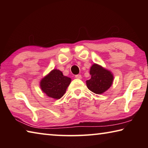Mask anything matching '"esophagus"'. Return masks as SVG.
<instances>
[{
  "mask_svg": "<svg viewBox=\"0 0 148 148\" xmlns=\"http://www.w3.org/2000/svg\"><path fill=\"white\" fill-rule=\"evenodd\" d=\"M75 77H76V78H77V79H81L82 78V75L77 74V75H76V76H75Z\"/></svg>",
  "mask_w": 148,
  "mask_h": 148,
  "instance_id": "esophagus-1",
  "label": "esophagus"
}]
</instances>
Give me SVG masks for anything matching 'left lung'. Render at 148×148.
Returning <instances> with one entry per match:
<instances>
[{
  "label": "left lung",
  "instance_id": "1",
  "mask_svg": "<svg viewBox=\"0 0 148 148\" xmlns=\"http://www.w3.org/2000/svg\"><path fill=\"white\" fill-rule=\"evenodd\" d=\"M91 79L86 81L87 87L96 94L106 91L113 83L114 76L111 72L97 64H93L90 69Z\"/></svg>",
  "mask_w": 148,
  "mask_h": 148
}]
</instances>
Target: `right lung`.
<instances>
[{"instance_id": "1", "label": "right lung", "mask_w": 148, "mask_h": 148, "mask_svg": "<svg viewBox=\"0 0 148 148\" xmlns=\"http://www.w3.org/2000/svg\"><path fill=\"white\" fill-rule=\"evenodd\" d=\"M71 82V78L64 76L59 70L53 69L41 79L40 86L47 97L59 99L65 93Z\"/></svg>"}]
</instances>
